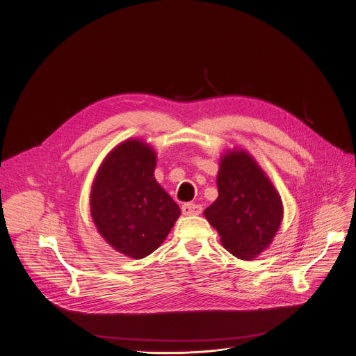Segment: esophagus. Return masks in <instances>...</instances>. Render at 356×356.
Listing matches in <instances>:
<instances>
[{
    "label": "esophagus",
    "instance_id": "esophagus-1",
    "mask_svg": "<svg viewBox=\"0 0 356 356\" xmlns=\"http://www.w3.org/2000/svg\"><path fill=\"white\" fill-rule=\"evenodd\" d=\"M181 213L184 216H197L202 213V206L195 203H186L181 206Z\"/></svg>",
    "mask_w": 356,
    "mask_h": 356
}]
</instances>
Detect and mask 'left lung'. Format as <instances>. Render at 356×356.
Listing matches in <instances>:
<instances>
[{"label": "left lung", "mask_w": 356, "mask_h": 356, "mask_svg": "<svg viewBox=\"0 0 356 356\" xmlns=\"http://www.w3.org/2000/svg\"><path fill=\"white\" fill-rule=\"evenodd\" d=\"M218 197L204 210L220 234L222 247L241 260L263 252L277 234L282 202L275 187L243 149L229 150L220 160Z\"/></svg>", "instance_id": "1"}]
</instances>
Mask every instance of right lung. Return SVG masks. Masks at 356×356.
<instances>
[{"mask_svg":"<svg viewBox=\"0 0 356 356\" xmlns=\"http://www.w3.org/2000/svg\"><path fill=\"white\" fill-rule=\"evenodd\" d=\"M156 153L129 139L104 160L90 190V214L99 234L119 252L136 258L165 241L180 207L154 179Z\"/></svg>","mask_w":356,"mask_h":356,"instance_id":"add662e5","label":"right lung"}]
</instances>
